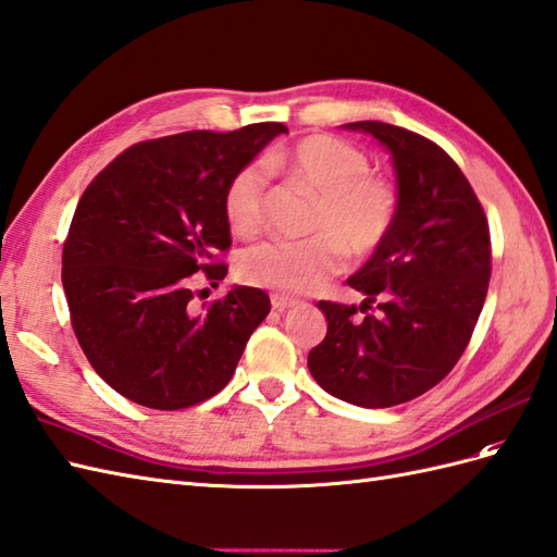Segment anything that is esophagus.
Listing matches in <instances>:
<instances>
[{
    "mask_svg": "<svg viewBox=\"0 0 557 557\" xmlns=\"http://www.w3.org/2000/svg\"><path fill=\"white\" fill-rule=\"evenodd\" d=\"M270 304H273V310H277V312H284L287 308L298 306L296 298H289V296H284V294H273V296H270Z\"/></svg>",
    "mask_w": 557,
    "mask_h": 557,
    "instance_id": "34e87169",
    "label": "esophagus"
}]
</instances>
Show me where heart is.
<instances>
[{
	"mask_svg": "<svg viewBox=\"0 0 557 557\" xmlns=\"http://www.w3.org/2000/svg\"><path fill=\"white\" fill-rule=\"evenodd\" d=\"M270 164L304 185L318 199L310 239H273L249 249L239 275L251 284L282 294H308L322 287L344 265V247L372 253L393 231L400 197L388 178L372 174V162L348 140L308 136L294 148L270 157ZM227 225L239 235L261 227L265 213V174L247 164L231 178L223 197Z\"/></svg>",
	"mask_w": 557,
	"mask_h": 557,
	"instance_id": "obj_1",
	"label": "heart"
}]
</instances>
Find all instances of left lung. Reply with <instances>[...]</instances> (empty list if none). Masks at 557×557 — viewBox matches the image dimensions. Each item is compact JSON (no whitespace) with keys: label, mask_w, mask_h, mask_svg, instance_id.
Returning a JSON list of instances; mask_svg holds the SVG:
<instances>
[{"label":"left lung","mask_w":557,"mask_h":557,"mask_svg":"<svg viewBox=\"0 0 557 557\" xmlns=\"http://www.w3.org/2000/svg\"><path fill=\"white\" fill-rule=\"evenodd\" d=\"M391 152L400 209L391 235L348 277L355 306L320 301L326 336L308 352L312 379L338 400L383 409L431 391L459 362L492 275L490 225L463 171L414 132L386 122L344 124Z\"/></svg>","instance_id":"obj_1"}]
</instances>
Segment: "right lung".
<instances>
[{"label":"right lung","mask_w":557,"mask_h":557,"mask_svg":"<svg viewBox=\"0 0 557 557\" xmlns=\"http://www.w3.org/2000/svg\"><path fill=\"white\" fill-rule=\"evenodd\" d=\"M280 134L287 126L263 122L136 143L84 190L63 247V289L84 355L126 400L185 409L233 379L270 298L235 284L193 312L190 275L225 277L213 263L231 247L225 188Z\"/></svg>","instance_id":"1"}]
</instances>
